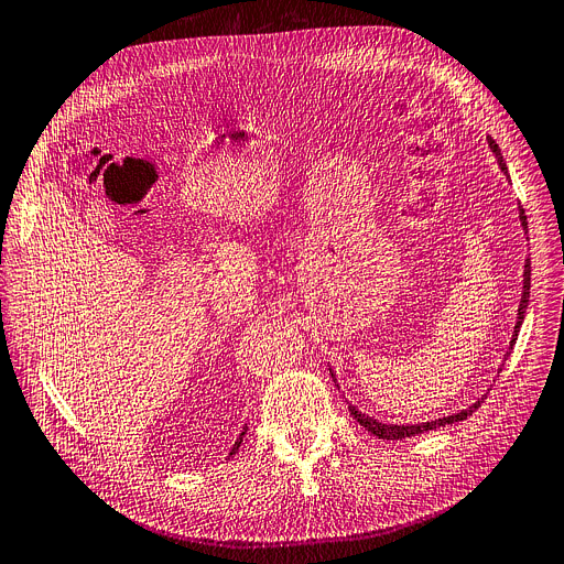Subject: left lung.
Listing matches in <instances>:
<instances>
[{"instance_id":"8db88e82","label":"left lung","mask_w":564,"mask_h":564,"mask_svg":"<svg viewBox=\"0 0 564 564\" xmlns=\"http://www.w3.org/2000/svg\"><path fill=\"white\" fill-rule=\"evenodd\" d=\"M487 142H490V147H492V152H495V156H497V161H499V167L508 174V167H506V161H503V156H501V149H499V144H497L492 138H487ZM519 219H521V227H523V229H529L527 213H523V208H521V206H519ZM529 292H531V260H527V265H523V292H521V302H519V311H517V315H519V317H517V326H514L512 340H510V349H512V345L517 343L519 326H521V322H523V313H527V308H529ZM478 405H480V401H476V403H474V405H469L467 410L456 412V415H448V417H442V420H435V422H424V424H408V426L381 424V422H377V420H371V417L362 415V412H358L354 405H349V410H351V415L358 420V424H360V426H365L371 435H377V437H381V440H403V437L420 435V433H424V431H433V429L444 426V424L463 422V420H467V417L471 415V412H474Z\"/></svg>"}]
</instances>
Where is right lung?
<instances>
[{
	"label": "right lung",
	"instance_id": "1",
	"mask_svg": "<svg viewBox=\"0 0 564 564\" xmlns=\"http://www.w3.org/2000/svg\"><path fill=\"white\" fill-rule=\"evenodd\" d=\"M245 433H247V429H245V431H242V433H240V440H238V442H236V444H234V448H231V454H229V456H234V454H236V452H238V446H240V442H242V437H245Z\"/></svg>",
	"mask_w": 564,
	"mask_h": 564
}]
</instances>
